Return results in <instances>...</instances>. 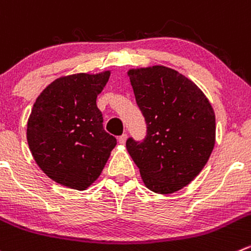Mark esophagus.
I'll list each match as a JSON object with an SVG mask.
<instances>
[{"label": "esophagus", "mask_w": 251, "mask_h": 251, "mask_svg": "<svg viewBox=\"0 0 251 251\" xmlns=\"http://www.w3.org/2000/svg\"><path fill=\"white\" fill-rule=\"evenodd\" d=\"M126 140H127V135H126V133H124V135H121L120 137H119V143H121V145H125Z\"/></svg>", "instance_id": "obj_1"}]
</instances>
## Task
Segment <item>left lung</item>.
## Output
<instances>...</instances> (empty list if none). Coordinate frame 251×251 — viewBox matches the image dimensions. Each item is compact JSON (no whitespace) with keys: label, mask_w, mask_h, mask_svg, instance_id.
Listing matches in <instances>:
<instances>
[{"label":"left lung","mask_w":251,"mask_h":251,"mask_svg":"<svg viewBox=\"0 0 251 251\" xmlns=\"http://www.w3.org/2000/svg\"><path fill=\"white\" fill-rule=\"evenodd\" d=\"M147 135L126 148L143 182L157 194H172L190 184L202 170L216 141V118L203 92L165 66L127 72Z\"/></svg>","instance_id":"obj_1"}]
</instances>
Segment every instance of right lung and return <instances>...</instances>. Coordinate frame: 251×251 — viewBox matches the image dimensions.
<instances>
[{
    "label": "right lung",
    "instance_id": "add662e5",
    "mask_svg": "<svg viewBox=\"0 0 251 251\" xmlns=\"http://www.w3.org/2000/svg\"><path fill=\"white\" fill-rule=\"evenodd\" d=\"M110 71L60 77L36 98L26 125L36 164L57 184L86 190L100 175L116 138L103 127L97 97Z\"/></svg>",
    "mask_w": 251,
    "mask_h": 251
}]
</instances>
